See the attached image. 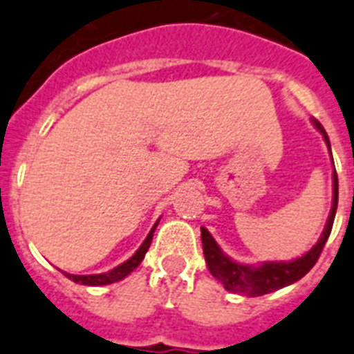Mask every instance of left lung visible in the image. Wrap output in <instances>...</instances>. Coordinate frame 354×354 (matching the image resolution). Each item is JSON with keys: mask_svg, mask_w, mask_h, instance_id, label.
Wrapping results in <instances>:
<instances>
[{"mask_svg": "<svg viewBox=\"0 0 354 354\" xmlns=\"http://www.w3.org/2000/svg\"><path fill=\"white\" fill-rule=\"evenodd\" d=\"M313 126L322 133L324 140L329 145L328 133L324 131V127L320 126L319 120H311ZM338 205V178L337 171H333V207L329 212L328 223L324 228L322 236L317 241V245L311 248L310 252H306L302 257L293 261H266L261 263L259 266H250V264H241L232 261L228 255L223 254V250L218 246L216 239L209 234V230L201 227V243H203V254L207 266H209L210 273L218 279L219 283L225 286V290L232 293H241V295L248 297H259L272 293L275 290H281L284 286L297 283L299 279H302L306 273L310 272L315 266L317 259H319L320 252H322L324 245L328 241L331 228H333L335 214H337Z\"/></svg>", "mask_w": 354, "mask_h": 354, "instance_id": "8db88e82", "label": "left lung"}]
</instances>
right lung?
<instances>
[{
	"label": "right lung",
	"instance_id": "1",
	"mask_svg": "<svg viewBox=\"0 0 354 354\" xmlns=\"http://www.w3.org/2000/svg\"><path fill=\"white\" fill-rule=\"evenodd\" d=\"M156 225H158V221L154 223V227L151 228V232L147 234V237H145V241L140 245V248H138V250H136L135 254L126 261V263L118 264L117 268L109 270V272L106 273H95V275H73V273H66V272H62V273H64L70 281H73V283L84 284V286H104V284H111V283H117V281H122V279L127 277V275H129V273H131L133 270L142 263L145 252L149 250L151 241H153V234L154 230H156Z\"/></svg>",
	"mask_w": 354,
	"mask_h": 354
}]
</instances>
